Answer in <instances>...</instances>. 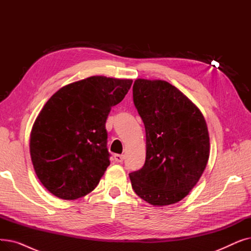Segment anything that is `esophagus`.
<instances>
[{
  "mask_svg": "<svg viewBox=\"0 0 251 251\" xmlns=\"http://www.w3.org/2000/svg\"><path fill=\"white\" fill-rule=\"evenodd\" d=\"M114 161L117 163H122L124 161V155L123 154H115Z\"/></svg>",
  "mask_w": 251,
  "mask_h": 251,
  "instance_id": "obj_1",
  "label": "esophagus"
}]
</instances>
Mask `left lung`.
Listing matches in <instances>:
<instances>
[{
  "mask_svg": "<svg viewBox=\"0 0 251 251\" xmlns=\"http://www.w3.org/2000/svg\"><path fill=\"white\" fill-rule=\"evenodd\" d=\"M133 101L147 135L144 166L129 174L135 193L164 206L183 200L196 185L209 156V136L200 109L164 80L136 79Z\"/></svg>",
  "mask_w": 251,
  "mask_h": 251,
  "instance_id": "8db88e82",
  "label": "left lung"
}]
</instances>
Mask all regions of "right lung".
Wrapping results in <instances>:
<instances>
[{
	"label": "right lung",
	"mask_w": 251,
	"mask_h": 251,
	"mask_svg": "<svg viewBox=\"0 0 251 251\" xmlns=\"http://www.w3.org/2000/svg\"><path fill=\"white\" fill-rule=\"evenodd\" d=\"M131 79L91 76L60 88L30 132L35 174L55 196L73 201L94 190L110 165L105 121Z\"/></svg>",
	"instance_id": "right-lung-1"
}]
</instances>
